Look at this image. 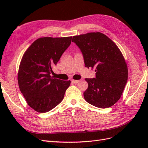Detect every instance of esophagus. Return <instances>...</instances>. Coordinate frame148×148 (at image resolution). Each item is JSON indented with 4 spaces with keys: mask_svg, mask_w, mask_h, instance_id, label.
<instances>
[{
    "mask_svg": "<svg viewBox=\"0 0 148 148\" xmlns=\"http://www.w3.org/2000/svg\"><path fill=\"white\" fill-rule=\"evenodd\" d=\"M79 82V80H75V79H72V80H71V82H72V83H74V84L78 83Z\"/></svg>",
    "mask_w": 148,
    "mask_h": 148,
    "instance_id": "34e87169",
    "label": "esophagus"
}]
</instances>
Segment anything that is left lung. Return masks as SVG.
Masks as SVG:
<instances>
[{
	"label": "left lung",
	"instance_id": "8db88e82",
	"mask_svg": "<svg viewBox=\"0 0 148 148\" xmlns=\"http://www.w3.org/2000/svg\"><path fill=\"white\" fill-rule=\"evenodd\" d=\"M72 42L81 51L85 66L95 68L96 77L86 78L88 88L83 93L89 104L108 108L122 95L128 79V69L117 45L105 34L96 32L75 36Z\"/></svg>",
	"mask_w": 148,
	"mask_h": 148
}]
</instances>
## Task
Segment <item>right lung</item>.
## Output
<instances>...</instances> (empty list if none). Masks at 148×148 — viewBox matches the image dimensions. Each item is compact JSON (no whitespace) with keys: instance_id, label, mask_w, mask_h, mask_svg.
<instances>
[{"instance_id":"obj_1","label":"right lung","mask_w":148,"mask_h":148,"mask_svg":"<svg viewBox=\"0 0 148 148\" xmlns=\"http://www.w3.org/2000/svg\"><path fill=\"white\" fill-rule=\"evenodd\" d=\"M71 42V37L39 38L31 44L22 58L18 73L20 91L34 110L45 113L63 100L70 81L51 76L62 55Z\"/></svg>"}]
</instances>
